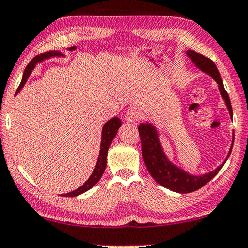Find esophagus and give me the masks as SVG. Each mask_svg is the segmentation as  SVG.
Here are the masks:
<instances>
[{
  "mask_svg": "<svg viewBox=\"0 0 248 248\" xmlns=\"http://www.w3.org/2000/svg\"><path fill=\"white\" fill-rule=\"evenodd\" d=\"M140 117H141L140 110L135 106L130 107L125 112V120L129 121V123H137L140 119Z\"/></svg>",
  "mask_w": 248,
  "mask_h": 248,
  "instance_id": "1",
  "label": "esophagus"
}]
</instances>
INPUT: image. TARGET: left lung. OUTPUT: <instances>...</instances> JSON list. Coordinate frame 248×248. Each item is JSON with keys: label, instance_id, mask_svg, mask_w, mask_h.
<instances>
[{"label": "left lung", "instance_id": "8db88e82", "mask_svg": "<svg viewBox=\"0 0 248 248\" xmlns=\"http://www.w3.org/2000/svg\"><path fill=\"white\" fill-rule=\"evenodd\" d=\"M187 54L196 66H198L202 71H205L206 73L212 76L214 80L219 84L220 93L223 95V99L225 100V103H226L228 111H230L231 117L232 118V109L230 97H228L227 92L225 90L223 80H221L219 71L216 68L215 63L210 59L205 57V55L195 52V51L188 50ZM138 130L140 139H141L143 161H145L148 171H149L151 177L158 184H160L161 186L168 188V189L172 191H176V193H191V191H195L199 189V188H202V186H205L210 179H213L219 172L221 167L225 164L224 161L223 165H220L215 170L206 173V175L191 176L188 172L184 171L183 169L176 167L175 165H172L166 158L164 151L161 149L159 139H158V132L154 125H151L150 124H141L138 127ZM232 146H234V141L232 142L228 156L231 155Z\"/></svg>", "mask_w": 248, "mask_h": 248}]
</instances>
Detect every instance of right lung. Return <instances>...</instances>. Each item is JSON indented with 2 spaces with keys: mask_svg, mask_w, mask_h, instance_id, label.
Returning a JSON list of instances; mask_svg holds the SVG:
<instances>
[{
  "mask_svg": "<svg viewBox=\"0 0 248 248\" xmlns=\"http://www.w3.org/2000/svg\"><path fill=\"white\" fill-rule=\"evenodd\" d=\"M53 55H61L60 52H57V51H49V52H44L41 53L39 55H36L32 59L31 61H30V63L28 64L27 68L24 70V73H23V78H22V81L20 83V86L17 88V91H20L22 87L24 86V83L27 82L29 76L31 75L32 70L34 69L35 64L38 63V62H41L43 59H47L50 57H53ZM16 91V93H17ZM121 125V120L119 118L114 117L112 119H110L108 123H106V124L103 125L102 128V136H101V146H100V154H99V157H98V161H97V165H95V168L93 172H92V175L89 177V179L87 180L86 183H84L82 186L78 188V189L71 191V193H68L63 196L65 197H75V196H78L80 194L84 193V191H87L90 189L94 186L95 184L99 182V179L101 178L103 171H105L106 169V165H107V154H108V150H109V147L111 145L112 142V139L116 137L117 135V131L119 127Z\"/></svg>",
  "mask_w": 248,
  "mask_h": 248,
  "instance_id": "obj_1",
  "label": "right lung"
}]
</instances>
